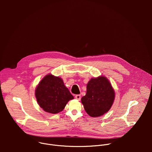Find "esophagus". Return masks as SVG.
Instances as JSON below:
<instances>
[{
    "label": "esophagus",
    "instance_id": "34e87169",
    "mask_svg": "<svg viewBox=\"0 0 152 152\" xmlns=\"http://www.w3.org/2000/svg\"><path fill=\"white\" fill-rule=\"evenodd\" d=\"M75 98H76V99H77L78 100H80V99H81V96H80V94H77V95L75 96Z\"/></svg>",
    "mask_w": 152,
    "mask_h": 152
}]
</instances>
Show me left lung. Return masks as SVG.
<instances>
[{
  "mask_svg": "<svg viewBox=\"0 0 152 152\" xmlns=\"http://www.w3.org/2000/svg\"><path fill=\"white\" fill-rule=\"evenodd\" d=\"M115 99V91L105 76L91 78L86 85V93L81 99L83 107L90 116L97 117L109 111Z\"/></svg>",
  "mask_w": 152,
  "mask_h": 152,
  "instance_id": "1",
  "label": "left lung"
}]
</instances>
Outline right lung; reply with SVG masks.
Listing matches in <instances>:
<instances>
[{"label": "right lung", "instance_id": "1", "mask_svg": "<svg viewBox=\"0 0 152 152\" xmlns=\"http://www.w3.org/2000/svg\"><path fill=\"white\" fill-rule=\"evenodd\" d=\"M35 94L39 106L50 114L62 111L68 102L74 99L63 80L52 74L41 79L36 87Z\"/></svg>", "mask_w": 152, "mask_h": 152}]
</instances>
